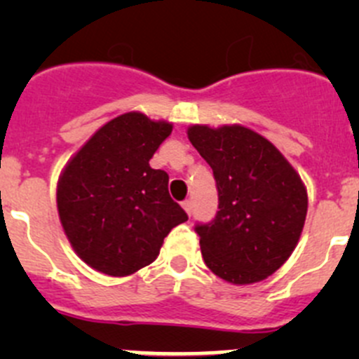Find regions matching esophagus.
I'll return each mask as SVG.
<instances>
[{
  "mask_svg": "<svg viewBox=\"0 0 359 359\" xmlns=\"http://www.w3.org/2000/svg\"><path fill=\"white\" fill-rule=\"evenodd\" d=\"M182 208L186 210L187 215H191V212H193V201H191V200H186V201L182 203Z\"/></svg>",
  "mask_w": 359,
  "mask_h": 359,
  "instance_id": "esophagus-1",
  "label": "esophagus"
}]
</instances>
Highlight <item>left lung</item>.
Wrapping results in <instances>:
<instances>
[{
    "instance_id": "1",
    "label": "left lung",
    "mask_w": 359,
    "mask_h": 359,
    "mask_svg": "<svg viewBox=\"0 0 359 359\" xmlns=\"http://www.w3.org/2000/svg\"><path fill=\"white\" fill-rule=\"evenodd\" d=\"M187 137L212 166L219 212L196 226L203 260L215 276L252 285L276 273L302 234L307 189L273 142L243 125H191Z\"/></svg>"
}]
</instances>
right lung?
<instances>
[{
    "label": "right lung",
    "instance_id": "obj_1",
    "mask_svg": "<svg viewBox=\"0 0 359 359\" xmlns=\"http://www.w3.org/2000/svg\"><path fill=\"white\" fill-rule=\"evenodd\" d=\"M173 123L130 111L100 126L57 182V210L76 255L99 273L130 276L156 260L163 240L187 215L151 168Z\"/></svg>",
    "mask_w": 359,
    "mask_h": 359
}]
</instances>
